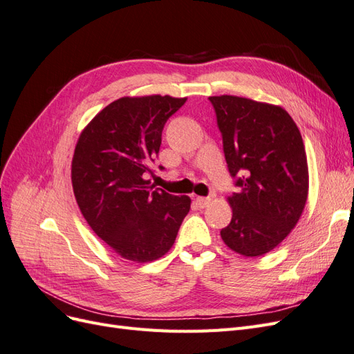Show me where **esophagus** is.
<instances>
[{
    "mask_svg": "<svg viewBox=\"0 0 354 354\" xmlns=\"http://www.w3.org/2000/svg\"><path fill=\"white\" fill-rule=\"evenodd\" d=\"M209 198H205V196H198L196 198V205L199 207V208H205L208 203H209Z\"/></svg>",
    "mask_w": 354,
    "mask_h": 354,
    "instance_id": "obj_1",
    "label": "esophagus"
}]
</instances>
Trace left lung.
Masks as SVG:
<instances>
[{
    "mask_svg": "<svg viewBox=\"0 0 354 354\" xmlns=\"http://www.w3.org/2000/svg\"><path fill=\"white\" fill-rule=\"evenodd\" d=\"M238 192L220 234L230 250L260 257L295 227L308 194L307 156L297 124L281 106L236 95L209 97Z\"/></svg>",
    "mask_w": 354,
    "mask_h": 354,
    "instance_id": "1",
    "label": "left lung"
}]
</instances>
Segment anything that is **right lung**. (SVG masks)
<instances>
[{"mask_svg": "<svg viewBox=\"0 0 354 354\" xmlns=\"http://www.w3.org/2000/svg\"><path fill=\"white\" fill-rule=\"evenodd\" d=\"M186 97H121L81 133L72 159V186L93 232L125 260L165 255L190 209L189 196L169 195L147 180L162 130Z\"/></svg>", "mask_w": 354, "mask_h": 354, "instance_id": "obj_1", "label": "right lung"}]
</instances>
